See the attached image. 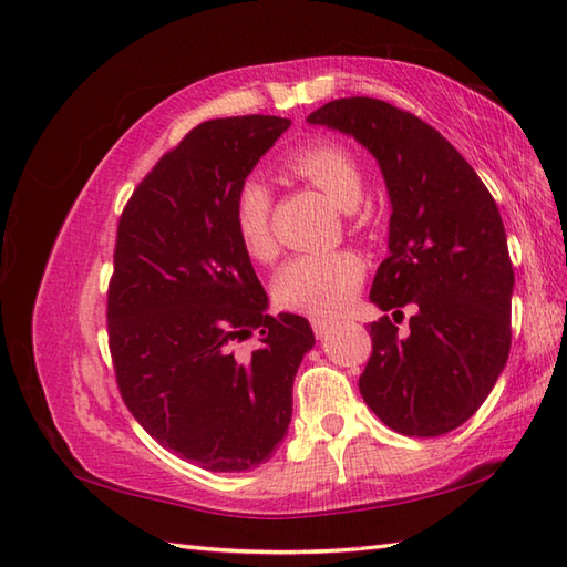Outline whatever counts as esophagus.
<instances>
[{"mask_svg":"<svg viewBox=\"0 0 567 567\" xmlns=\"http://www.w3.org/2000/svg\"><path fill=\"white\" fill-rule=\"evenodd\" d=\"M311 329H315L317 339H323V336H329L333 329V321L331 319H321V317H311Z\"/></svg>","mask_w":567,"mask_h":567,"instance_id":"obj_1","label":"esophagus"}]
</instances>
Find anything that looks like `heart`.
<instances>
[{"label": "heart", "instance_id": "1", "mask_svg": "<svg viewBox=\"0 0 567 567\" xmlns=\"http://www.w3.org/2000/svg\"><path fill=\"white\" fill-rule=\"evenodd\" d=\"M287 171L323 192L336 207L355 216L363 199L365 175L351 151L336 143H315L287 161ZM272 197L258 177L240 183L234 197V224L250 258L270 260L275 240L270 231ZM365 277V262L353 250L305 252L287 260L275 277V299L287 309L311 317H333L353 302Z\"/></svg>", "mask_w": 567, "mask_h": 567}]
</instances>
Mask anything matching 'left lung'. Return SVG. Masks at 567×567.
I'll use <instances>...</instances> for the list:
<instances>
[{
	"label": "left lung",
	"mask_w": 567,
	"mask_h": 567,
	"mask_svg": "<svg viewBox=\"0 0 567 567\" xmlns=\"http://www.w3.org/2000/svg\"><path fill=\"white\" fill-rule=\"evenodd\" d=\"M307 122L353 136L378 161L392 216L370 302L400 317L416 309L409 336L390 317L370 323L360 394L396 433H449L487 400L509 358L514 268L497 204L436 128L388 102L333 100Z\"/></svg>",
	"instance_id": "1"
}]
</instances>
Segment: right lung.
I'll return each instance as SVG.
<instances>
[{
  "mask_svg": "<svg viewBox=\"0 0 567 567\" xmlns=\"http://www.w3.org/2000/svg\"><path fill=\"white\" fill-rule=\"evenodd\" d=\"M282 116L195 126L155 163L118 219L106 323L128 412L158 441L212 473H244L275 455L292 419V384L315 348L309 321L270 317L240 246L234 197L290 128ZM261 329V346H233Z\"/></svg>",
  "mask_w": 567,
  "mask_h": 567,
  "instance_id": "right-lung-1",
  "label": "right lung"
}]
</instances>
